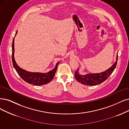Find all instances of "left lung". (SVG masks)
<instances>
[{
	"instance_id": "obj_1",
	"label": "left lung",
	"mask_w": 129,
	"mask_h": 129,
	"mask_svg": "<svg viewBox=\"0 0 129 129\" xmlns=\"http://www.w3.org/2000/svg\"><path fill=\"white\" fill-rule=\"evenodd\" d=\"M117 54L116 58V61L114 64L104 72L99 73H88L85 75H81L79 73V69L75 71L74 77L79 82L84 85H96L105 81L110 76L114 69H115L117 61Z\"/></svg>"
}]
</instances>
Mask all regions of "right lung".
<instances>
[{
    "instance_id": "right-lung-1",
    "label": "right lung",
    "mask_w": 129,
    "mask_h": 129,
    "mask_svg": "<svg viewBox=\"0 0 129 129\" xmlns=\"http://www.w3.org/2000/svg\"><path fill=\"white\" fill-rule=\"evenodd\" d=\"M17 31L15 33L16 36ZM15 38V37H14ZM12 61L14 69L16 71L19 76L26 82L32 84L34 85H41L48 83L54 78L56 71L57 69V66L59 62H58L53 70L50 71L47 73L40 72H28L25 70L21 68L16 63L14 58V38L12 44Z\"/></svg>"
}]
</instances>
